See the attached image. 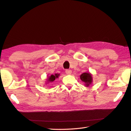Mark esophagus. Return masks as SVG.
Returning <instances> with one entry per match:
<instances>
[{
  "label": "esophagus",
  "mask_w": 131,
  "mask_h": 131,
  "mask_svg": "<svg viewBox=\"0 0 131 131\" xmlns=\"http://www.w3.org/2000/svg\"><path fill=\"white\" fill-rule=\"evenodd\" d=\"M72 70H71L67 69V70H66V73L67 75H70V74H72Z\"/></svg>",
  "instance_id": "1"
}]
</instances>
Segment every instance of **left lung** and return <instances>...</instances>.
I'll list each match as a JSON object with an SVG mask.
<instances>
[{
    "instance_id": "1",
    "label": "left lung",
    "mask_w": 131,
    "mask_h": 131,
    "mask_svg": "<svg viewBox=\"0 0 131 131\" xmlns=\"http://www.w3.org/2000/svg\"><path fill=\"white\" fill-rule=\"evenodd\" d=\"M80 79L86 87H89L93 82L92 75L90 73H84L80 75Z\"/></svg>"
}]
</instances>
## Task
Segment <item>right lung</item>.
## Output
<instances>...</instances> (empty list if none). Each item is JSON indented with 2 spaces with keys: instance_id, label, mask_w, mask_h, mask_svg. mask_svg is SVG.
<instances>
[{
  "instance_id": "1",
  "label": "right lung",
  "mask_w": 131,
  "mask_h": 131,
  "mask_svg": "<svg viewBox=\"0 0 131 131\" xmlns=\"http://www.w3.org/2000/svg\"><path fill=\"white\" fill-rule=\"evenodd\" d=\"M59 76V74H55L54 75H51L50 76L48 77V78L47 79V82L46 84H48V83L50 82H53L55 79L58 78V77Z\"/></svg>"
}]
</instances>
